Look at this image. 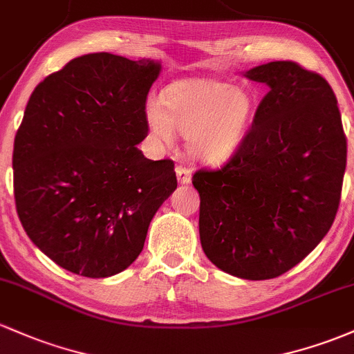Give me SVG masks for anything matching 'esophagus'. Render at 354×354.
Returning a JSON list of instances; mask_svg holds the SVG:
<instances>
[{
  "mask_svg": "<svg viewBox=\"0 0 354 354\" xmlns=\"http://www.w3.org/2000/svg\"><path fill=\"white\" fill-rule=\"evenodd\" d=\"M176 174H177V178H178V184H182V185L191 184V180H192V174H191V170L185 169V167H180V165H178L177 169H176Z\"/></svg>",
  "mask_w": 354,
  "mask_h": 354,
  "instance_id": "34e87169",
  "label": "esophagus"
}]
</instances>
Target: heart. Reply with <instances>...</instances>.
Returning a JSON list of instances; mask_svg holds the SVG:
<instances>
[{"instance_id": "b5f03b06", "label": "heart", "mask_w": 354, "mask_h": 354, "mask_svg": "<svg viewBox=\"0 0 354 354\" xmlns=\"http://www.w3.org/2000/svg\"><path fill=\"white\" fill-rule=\"evenodd\" d=\"M162 101L145 106L151 136L172 145L176 131L185 136L192 160L218 165L230 160L248 135L254 116V97L246 87L212 77H187L172 82Z\"/></svg>"}]
</instances>
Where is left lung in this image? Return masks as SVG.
<instances>
[{
  "label": "left lung",
  "mask_w": 354,
  "mask_h": 354,
  "mask_svg": "<svg viewBox=\"0 0 354 354\" xmlns=\"http://www.w3.org/2000/svg\"><path fill=\"white\" fill-rule=\"evenodd\" d=\"M268 87L253 124L221 170H199V236L223 272L275 279L328 234L339 207L346 136L324 77L277 60L246 71Z\"/></svg>",
  "instance_id": "8db88e82"
}]
</instances>
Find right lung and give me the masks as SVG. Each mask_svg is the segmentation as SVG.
Masks as SVG:
<instances>
[{
    "instance_id": "right-lung-1",
    "label": "right lung",
    "mask_w": 354,
    "mask_h": 354,
    "mask_svg": "<svg viewBox=\"0 0 354 354\" xmlns=\"http://www.w3.org/2000/svg\"><path fill=\"white\" fill-rule=\"evenodd\" d=\"M158 60L87 54L45 77L15 136V203L28 238L89 279L127 270L177 189L172 160H148L145 102Z\"/></svg>"
}]
</instances>
